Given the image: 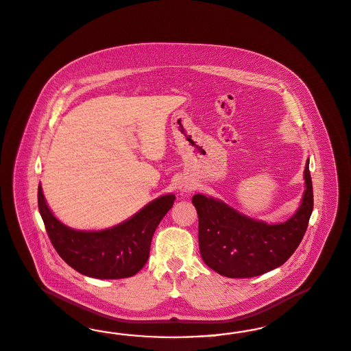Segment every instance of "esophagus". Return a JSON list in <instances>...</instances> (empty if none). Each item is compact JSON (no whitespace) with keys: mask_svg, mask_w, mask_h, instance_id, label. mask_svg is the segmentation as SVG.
Here are the masks:
<instances>
[{"mask_svg":"<svg viewBox=\"0 0 351 351\" xmlns=\"http://www.w3.org/2000/svg\"><path fill=\"white\" fill-rule=\"evenodd\" d=\"M178 186H179L180 192H189V191H192L193 184L189 182V180H182V182H179Z\"/></svg>","mask_w":351,"mask_h":351,"instance_id":"1","label":"esophagus"}]
</instances>
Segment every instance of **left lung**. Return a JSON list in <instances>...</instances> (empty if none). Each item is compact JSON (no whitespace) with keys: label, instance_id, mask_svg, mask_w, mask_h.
<instances>
[{"label":"left lung","instance_id":"8db88e82","mask_svg":"<svg viewBox=\"0 0 351 351\" xmlns=\"http://www.w3.org/2000/svg\"><path fill=\"white\" fill-rule=\"evenodd\" d=\"M306 160L304 192L297 211L282 223L250 218L221 199L194 194L199 252L221 276L254 278L284 265L302 241L314 207L313 182Z\"/></svg>","mask_w":351,"mask_h":351}]
</instances>
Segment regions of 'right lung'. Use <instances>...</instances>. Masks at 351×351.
Returning <instances> with one entry per match:
<instances>
[{
	"label": "right lung",
	"mask_w": 351,
	"mask_h": 351,
	"mask_svg": "<svg viewBox=\"0 0 351 351\" xmlns=\"http://www.w3.org/2000/svg\"><path fill=\"white\" fill-rule=\"evenodd\" d=\"M37 195L40 215L57 253L82 275L101 280L131 278L145 266L153 234L175 201V194H163L114 227L79 230L54 217L41 185Z\"/></svg>",
	"instance_id": "right-lung-1"
}]
</instances>
